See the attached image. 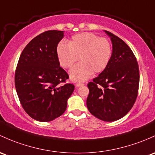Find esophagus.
<instances>
[{
    "mask_svg": "<svg viewBox=\"0 0 155 155\" xmlns=\"http://www.w3.org/2000/svg\"><path fill=\"white\" fill-rule=\"evenodd\" d=\"M84 85V83H82V82H77L76 84V87H80V86H82Z\"/></svg>",
    "mask_w": 155,
    "mask_h": 155,
    "instance_id": "obj_1",
    "label": "esophagus"
}]
</instances>
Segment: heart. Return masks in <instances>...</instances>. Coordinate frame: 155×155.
Returning a JSON list of instances; mask_svg holds the SVG:
<instances>
[{
  "mask_svg": "<svg viewBox=\"0 0 155 155\" xmlns=\"http://www.w3.org/2000/svg\"><path fill=\"white\" fill-rule=\"evenodd\" d=\"M57 56L64 68H71L79 60L81 63L70 71V77L74 82H82L98 73L107 67L111 55L110 42L92 32H82L73 35L68 45L60 43L57 46Z\"/></svg>",
  "mask_w": 155,
  "mask_h": 155,
  "instance_id": "obj_1",
  "label": "heart"
}]
</instances>
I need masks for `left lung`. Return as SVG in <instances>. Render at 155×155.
Listing matches in <instances>:
<instances>
[{
    "label": "left lung",
    "instance_id": "left-lung-1",
    "mask_svg": "<svg viewBox=\"0 0 155 155\" xmlns=\"http://www.w3.org/2000/svg\"><path fill=\"white\" fill-rule=\"evenodd\" d=\"M110 38L112 54L105 69L87 87V107L91 114L105 122L120 120L133 107L138 94L139 67L129 47L117 35Z\"/></svg>",
    "mask_w": 155,
    "mask_h": 155
}]
</instances>
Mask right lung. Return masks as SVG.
<instances>
[{
    "instance_id": "right-lung-1",
    "label": "right lung",
    "mask_w": 155,
    "mask_h": 155,
    "mask_svg": "<svg viewBox=\"0 0 155 155\" xmlns=\"http://www.w3.org/2000/svg\"><path fill=\"white\" fill-rule=\"evenodd\" d=\"M64 31L49 30L29 42L21 54L15 84L23 108L40 122H50L64 114L74 85L65 84L68 74L60 67L57 46Z\"/></svg>"
}]
</instances>
